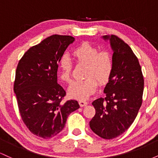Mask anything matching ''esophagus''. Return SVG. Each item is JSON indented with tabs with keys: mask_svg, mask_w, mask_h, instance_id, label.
Segmentation results:
<instances>
[{
	"mask_svg": "<svg viewBox=\"0 0 158 158\" xmlns=\"http://www.w3.org/2000/svg\"><path fill=\"white\" fill-rule=\"evenodd\" d=\"M79 104L81 107H85L88 105V102H86V101H85V100H79Z\"/></svg>",
	"mask_w": 158,
	"mask_h": 158,
	"instance_id": "1",
	"label": "esophagus"
}]
</instances>
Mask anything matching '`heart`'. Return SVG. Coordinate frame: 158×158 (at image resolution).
<instances>
[{
	"label": "heart",
	"instance_id": "1",
	"mask_svg": "<svg viewBox=\"0 0 158 158\" xmlns=\"http://www.w3.org/2000/svg\"><path fill=\"white\" fill-rule=\"evenodd\" d=\"M72 53L78 64H86V78L73 81L68 88V94L73 99L84 100L96 91L97 81L100 85L106 84L109 81L114 70L113 56L108 50L99 51L97 47L87 41L74 49ZM59 66L60 79L65 82H70L73 68L71 59L68 55H63L59 59Z\"/></svg>",
	"mask_w": 158,
	"mask_h": 158
}]
</instances>
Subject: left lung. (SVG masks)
Returning <instances> with one entry per match:
<instances>
[{"label": "left lung", "instance_id": "8db88e82", "mask_svg": "<svg viewBox=\"0 0 158 158\" xmlns=\"http://www.w3.org/2000/svg\"><path fill=\"white\" fill-rule=\"evenodd\" d=\"M113 50L114 70L104 89L106 97L92 102L96 110L90 127L96 135L110 139L131 126L143 102L144 79L138 59L117 35H104Z\"/></svg>", "mask_w": 158, "mask_h": 158}]
</instances>
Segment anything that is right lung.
Returning a JSON list of instances; mask_svg holds the SVG:
<instances>
[{
  "label": "right lung",
  "instance_id": "1",
  "mask_svg": "<svg viewBox=\"0 0 158 158\" xmlns=\"http://www.w3.org/2000/svg\"><path fill=\"white\" fill-rule=\"evenodd\" d=\"M73 41L70 35L48 37L29 49L16 68L14 92L21 119L31 133L44 139L58 135L69 114L79 108L76 100L61 102L66 92L57 83L59 59Z\"/></svg>",
  "mask_w": 158,
  "mask_h": 158
}]
</instances>
